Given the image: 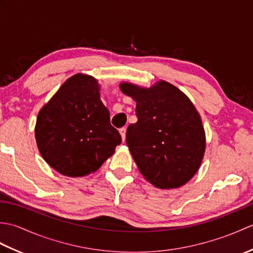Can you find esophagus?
<instances>
[{
    "label": "esophagus",
    "instance_id": "esophagus-1",
    "mask_svg": "<svg viewBox=\"0 0 253 253\" xmlns=\"http://www.w3.org/2000/svg\"><path fill=\"white\" fill-rule=\"evenodd\" d=\"M120 133H121V136H122L123 141H125V139H126V127L121 128V129H120Z\"/></svg>",
    "mask_w": 253,
    "mask_h": 253
}]
</instances>
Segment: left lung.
I'll return each mask as SVG.
<instances>
[{"label": "left lung", "instance_id": "obj_1", "mask_svg": "<svg viewBox=\"0 0 253 253\" xmlns=\"http://www.w3.org/2000/svg\"><path fill=\"white\" fill-rule=\"evenodd\" d=\"M121 90L137 102L138 121L128 126L126 143L140 173L162 189L185 185L200 168L206 150L196 107L166 82L149 89L125 83Z\"/></svg>", "mask_w": 253, "mask_h": 253}]
</instances>
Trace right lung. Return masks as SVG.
Wrapping results in <instances>:
<instances>
[{
    "label": "right lung",
    "mask_w": 253,
    "mask_h": 253,
    "mask_svg": "<svg viewBox=\"0 0 253 253\" xmlns=\"http://www.w3.org/2000/svg\"><path fill=\"white\" fill-rule=\"evenodd\" d=\"M99 90L93 77L74 75L39 112L38 148L45 162L62 175L93 173L122 143Z\"/></svg>",
    "instance_id": "1"
}]
</instances>
